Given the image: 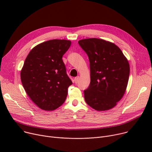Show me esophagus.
<instances>
[{
  "label": "esophagus",
  "mask_w": 152,
  "mask_h": 152,
  "mask_svg": "<svg viewBox=\"0 0 152 152\" xmlns=\"http://www.w3.org/2000/svg\"><path fill=\"white\" fill-rule=\"evenodd\" d=\"M79 79V76H77V77H76L75 78V82L76 84H77V83H78Z\"/></svg>",
  "instance_id": "34e87169"
}]
</instances>
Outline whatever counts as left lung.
I'll list each match as a JSON object with an SVG mask.
<instances>
[{"label": "left lung", "mask_w": 152, "mask_h": 152, "mask_svg": "<svg viewBox=\"0 0 152 152\" xmlns=\"http://www.w3.org/2000/svg\"><path fill=\"white\" fill-rule=\"evenodd\" d=\"M78 44L90 62L91 83L84 91L86 102L97 111L113 108L123 97L128 83V61L117 45L105 40L85 39Z\"/></svg>", "instance_id": "1"}]
</instances>
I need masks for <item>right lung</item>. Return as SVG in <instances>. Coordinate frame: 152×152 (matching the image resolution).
I'll return each mask as SVG.
<instances>
[{"instance_id":"1","label":"right lung","mask_w":152,"mask_h":152,"mask_svg":"<svg viewBox=\"0 0 152 152\" xmlns=\"http://www.w3.org/2000/svg\"><path fill=\"white\" fill-rule=\"evenodd\" d=\"M71 44L64 39L42 42L30 51L24 63L20 73L23 86L32 101L44 110L61 106L73 84L62 60Z\"/></svg>"}]
</instances>
